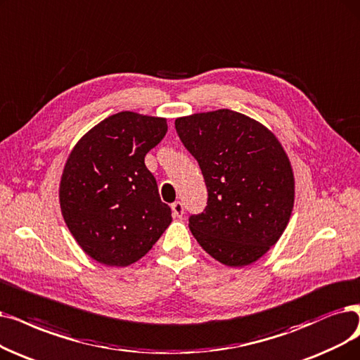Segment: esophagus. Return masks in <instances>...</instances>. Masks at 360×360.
<instances>
[{
  "label": "esophagus",
  "mask_w": 360,
  "mask_h": 360,
  "mask_svg": "<svg viewBox=\"0 0 360 360\" xmlns=\"http://www.w3.org/2000/svg\"><path fill=\"white\" fill-rule=\"evenodd\" d=\"M171 210H172V215H174V217H177V219H180L181 215H183V212H184L183 204L180 202V200H177V202L172 204V205H171Z\"/></svg>",
  "instance_id": "obj_1"
}]
</instances>
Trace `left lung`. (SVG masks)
I'll list each match as a JSON object with an SVG mask.
<instances>
[{
    "label": "left lung",
    "mask_w": 360,
    "mask_h": 360,
    "mask_svg": "<svg viewBox=\"0 0 360 360\" xmlns=\"http://www.w3.org/2000/svg\"><path fill=\"white\" fill-rule=\"evenodd\" d=\"M176 130L208 191L204 212L189 219L192 235L224 266L257 262L279 240L294 207V172L281 141L230 109L177 118Z\"/></svg>",
    "instance_id": "1"
}]
</instances>
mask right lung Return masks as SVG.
<instances>
[{"label":"right lung","mask_w":360,"mask_h":360,"mask_svg":"<svg viewBox=\"0 0 360 360\" xmlns=\"http://www.w3.org/2000/svg\"><path fill=\"white\" fill-rule=\"evenodd\" d=\"M167 130L165 118L118 112L84 134L68 156L59 189L62 215L97 263H136L169 226L171 208L145 165Z\"/></svg>","instance_id":"obj_1"}]
</instances>
